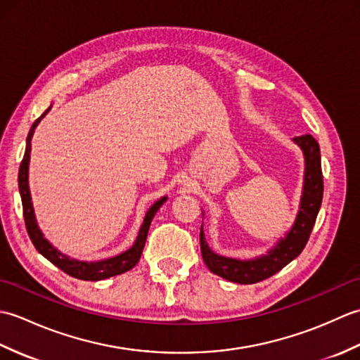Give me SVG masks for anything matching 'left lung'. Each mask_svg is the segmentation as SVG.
Returning a JSON list of instances; mask_svg holds the SVG:
<instances>
[{"instance_id": "1", "label": "left lung", "mask_w": 360, "mask_h": 360, "mask_svg": "<svg viewBox=\"0 0 360 360\" xmlns=\"http://www.w3.org/2000/svg\"><path fill=\"white\" fill-rule=\"evenodd\" d=\"M300 145L304 153V186L303 196L300 202V210L295 219V224L290 229L285 240H280L269 254L250 259V262H241V259L219 257L209 249L204 238V232L201 227L200 241H201V254L205 266L209 269L233 283L241 285H252V283L263 281L272 277L274 274L281 271L283 267L289 264L295 257L302 254L307 246L312 227L316 224L317 213L322 205L323 198V174L322 162H320V148L317 141L311 134L298 136L294 139Z\"/></svg>"}]
</instances>
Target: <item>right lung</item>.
<instances>
[{"instance_id": "obj_1", "label": "right lung", "mask_w": 360, "mask_h": 360, "mask_svg": "<svg viewBox=\"0 0 360 360\" xmlns=\"http://www.w3.org/2000/svg\"><path fill=\"white\" fill-rule=\"evenodd\" d=\"M49 111V108L44 111V114ZM43 114V116H44ZM41 116V117H43ZM41 117H38L30 131L27 134V141H26V151L25 156H22V160L20 164V172H18V187H20V195H21V202H22V215H25V224H26V231L29 233L30 241L34 243L35 249L40 252V254L48 258L52 264H56L58 269H62L65 274L71 275L74 278L79 280H86V281H97V280H103L108 277H114V275L124 274L133 267L139 262V258L142 255V250L145 246V240H147V233L151 224V219L155 218L156 212L159 210L160 205H162L167 198H160L159 201L151 205L148 209L147 215L143 218V224L141 226L139 235H137L136 243L133 244V248H129L124 254H120L117 257H112L108 259H102V262H96V263H88V262H77V259H72L70 257H66L63 254L52 246V244L44 238L43 233L40 232V229L37 226L35 215H34V209H32V202H30V193H29V186H27V167H29V156H30V139H32L34 129L38 125Z\"/></svg>"}]
</instances>
